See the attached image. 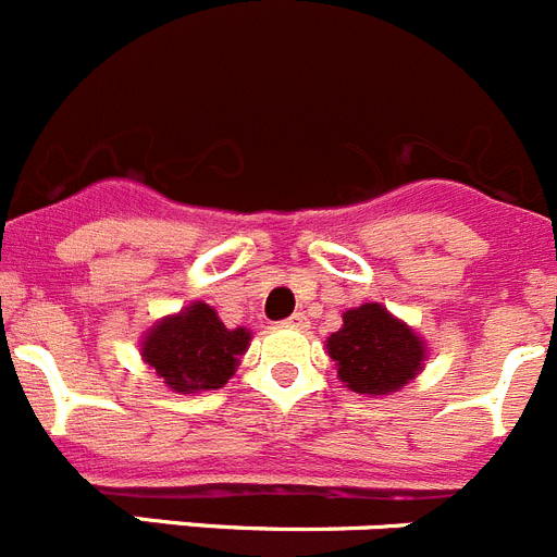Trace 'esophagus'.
<instances>
[{
	"mask_svg": "<svg viewBox=\"0 0 557 557\" xmlns=\"http://www.w3.org/2000/svg\"><path fill=\"white\" fill-rule=\"evenodd\" d=\"M285 327H294V330H305L308 327V315L305 313H294V315H288V319H285Z\"/></svg>",
	"mask_w": 557,
	"mask_h": 557,
	"instance_id": "obj_1",
	"label": "esophagus"
}]
</instances>
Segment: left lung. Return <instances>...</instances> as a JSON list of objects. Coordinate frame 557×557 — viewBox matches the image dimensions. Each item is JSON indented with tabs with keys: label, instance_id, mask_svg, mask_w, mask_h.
I'll return each instance as SVG.
<instances>
[{
	"label": "left lung",
	"instance_id": "obj_1",
	"mask_svg": "<svg viewBox=\"0 0 557 557\" xmlns=\"http://www.w3.org/2000/svg\"><path fill=\"white\" fill-rule=\"evenodd\" d=\"M327 352L349 391L383 397L422 372L428 347L383 305L366 302L344 313V327L327 338Z\"/></svg>",
	"mask_w": 557,
	"mask_h": 557
}]
</instances>
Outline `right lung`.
Here are the masks:
<instances>
[{
	"mask_svg": "<svg viewBox=\"0 0 557 557\" xmlns=\"http://www.w3.org/2000/svg\"><path fill=\"white\" fill-rule=\"evenodd\" d=\"M247 327H224L216 310L191 302L180 313L160 319L141 341V358L177 394L222 388L247 352Z\"/></svg>",
	"mask_w": 557,
	"mask_h": 557,
	"instance_id": "1",
	"label": "right lung"
}]
</instances>
